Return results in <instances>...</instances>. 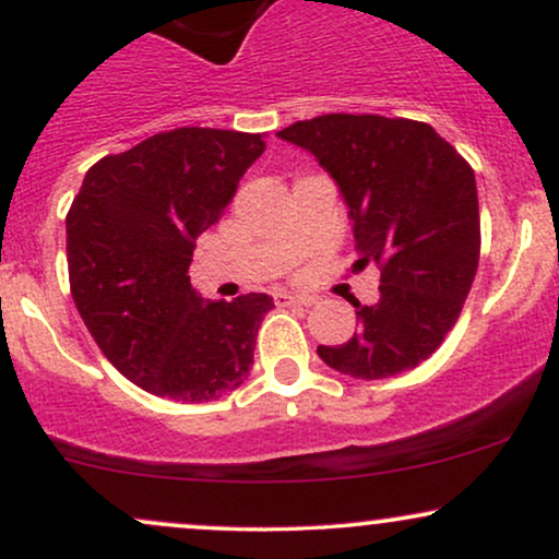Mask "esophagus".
Returning <instances> with one entry per match:
<instances>
[{
    "label": "esophagus",
    "instance_id": "obj_1",
    "mask_svg": "<svg viewBox=\"0 0 559 559\" xmlns=\"http://www.w3.org/2000/svg\"><path fill=\"white\" fill-rule=\"evenodd\" d=\"M273 299H275V305H278V307H292V305L310 307V305H316V299H312V297H305V294H288V292H275Z\"/></svg>",
    "mask_w": 559,
    "mask_h": 559
}]
</instances>
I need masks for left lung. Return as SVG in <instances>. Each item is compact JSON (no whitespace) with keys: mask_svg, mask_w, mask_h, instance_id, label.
Instances as JSON below:
<instances>
[{"mask_svg":"<svg viewBox=\"0 0 559 559\" xmlns=\"http://www.w3.org/2000/svg\"><path fill=\"white\" fill-rule=\"evenodd\" d=\"M329 170L349 207L362 271L381 267V299L352 301L360 329L318 346L338 373L378 381L439 349L478 271L480 217L473 168L428 123L383 115H320L278 131Z\"/></svg>","mask_w":559,"mask_h":559,"instance_id":"obj_1","label":"left lung"}]
</instances>
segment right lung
I'll list each match as a JSON object with an SVG mask.
<instances>
[{
	"label": "right lung",
	"mask_w": 559,
	"mask_h": 559,
	"mask_svg": "<svg viewBox=\"0 0 559 559\" xmlns=\"http://www.w3.org/2000/svg\"><path fill=\"white\" fill-rule=\"evenodd\" d=\"M262 152L260 133L173 128L102 157L70 204L75 307L107 360L150 394L210 402L249 376L273 297L204 301L189 265Z\"/></svg>",
	"instance_id": "1"
}]
</instances>
